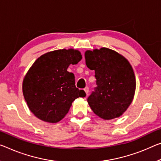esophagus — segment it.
Wrapping results in <instances>:
<instances>
[{"label": "esophagus", "mask_w": 161, "mask_h": 161, "mask_svg": "<svg viewBox=\"0 0 161 161\" xmlns=\"http://www.w3.org/2000/svg\"><path fill=\"white\" fill-rule=\"evenodd\" d=\"M88 91H89V88H88V87H86L85 88H84V91H85V92H86V96L88 95Z\"/></svg>", "instance_id": "34e87169"}]
</instances>
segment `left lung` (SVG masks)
<instances>
[{
	"mask_svg": "<svg viewBox=\"0 0 161 161\" xmlns=\"http://www.w3.org/2000/svg\"><path fill=\"white\" fill-rule=\"evenodd\" d=\"M86 63L95 71L97 86L88 98L91 109L103 119L120 117L134 98L136 80L128 60L117 52L101 48L85 53Z\"/></svg>",
	"mask_w": 161,
	"mask_h": 161,
	"instance_id": "8db88e82",
	"label": "left lung"
}]
</instances>
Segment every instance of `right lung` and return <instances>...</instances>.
Segmentation results:
<instances>
[{
    "label": "right lung",
    "instance_id": "right-lung-1",
    "mask_svg": "<svg viewBox=\"0 0 161 161\" xmlns=\"http://www.w3.org/2000/svg\"><path fill=\"white\" fill-rule=\"evenodd\" d=\"M82 59L75 49L49 52L36 60L23 81V94L31 112L39 119L56 123L65 117L73 101L85 97L75 87V76L67 70Z\"/></svg>",
    "mask_w": 161,
    "mask_h": 161
}]
</instances>
